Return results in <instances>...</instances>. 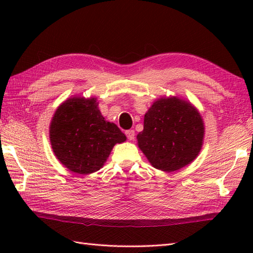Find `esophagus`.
I'll return each instance as SVG.
<instances>
[{"mask_svg":"<svg viewBox=\"0 0 253 253\" xmlns=\"http://www.w3.org/2000/svg\"><path fill=\"white\" fill-rule=\"evenodd\" d=\"M126 136L128 138V140H133V138H135V130H132V129L127 130Z\"/></svg>","mask_w":253,"mask_h":253,"instance_id":"34e87169","label":"esophagus"}]
</instances>
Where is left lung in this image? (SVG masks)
<instances>
[{
    "label": "left lung",
    "instance_id": "obj_1",
    "mask_svg": "<svg viewBox=\"0 0 253 253\" xmlns=\"http://www.w3.org/2000/svg\"><path fill=\"white\" fill-rule=\"evenodd\" d=\"M200 114L186 101L160 99L144 115L138 146L155 169L174 171L191 163L202 147Z\"/></svg>",
    "mask_w": 253,
    "mask_h": 253
}]
</instances>
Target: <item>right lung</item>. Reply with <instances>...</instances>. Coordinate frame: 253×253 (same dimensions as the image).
I'll use <instances>...</instances> for the list:
<instances>
[{"mask_svg":"<svg viewBox=\"0 0 253 253\" xmlns=\"http://www.w3.org/2000/svg\"><path fill=\"white\" fill-rule=\"evenodd\" d=\"M53 152L69 170L91 174L99 170L116 143L126 136L106 122L94 98H72L55 111L50 126Z\"/></svg>","mask_w":253,"mask_h":253,"instance_id":"obj_1","label":"right lung"}]
</instances>
